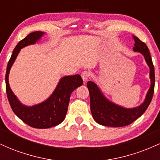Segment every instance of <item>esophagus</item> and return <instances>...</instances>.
<instances>
[{
  "mask_svg": "<svg viewBox=\"0 0 160 160\" xmlns=\"http://www.w3.org/2000/svg\"><path fill=\"white\" fill-rule=\"evenodd\" d=\"M89 76H90V74H89V73L88 72V71H82V74H81V77H82V79L83 80L84 82H86L87 81V80L89 79Z\"/></svg>",
  "mask_w": 160,
  "mask_h": 160,
  "instance_id": "esophagus-1",
  "label": "esophagus"
}]
</instances>
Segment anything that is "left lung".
I'll use <instances>...</instances> for the list:
<instances>
[{"label":"left lung","mask_w":160,"mask_h":160,"mask_svg":"<svg viewBox=\"0 0 160 160\" xmlns=\"http://www.w3.org/2000/svg\"><path fill=\"white\" fill-rule=\"evenodd\" d=\"M135 40L133 50L141 52L150 68V87L146 95L144 102L141 105L133 108H126L117 105L109 101L103 95L98 86L92 81H88L87 87L90 96V108L93 119L98 124L111 127H122L131 124L144 113L151 102L154 92L155 73L149 49L144 42L137 37L133 36Z\"/></svg>","instance_id":"left-lung-1"}]
</instances>
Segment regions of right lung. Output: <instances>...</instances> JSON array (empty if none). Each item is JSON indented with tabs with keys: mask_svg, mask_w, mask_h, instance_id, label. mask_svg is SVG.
Masks as SVG:
<instances>
[{
	"mask_svg": "<svg viewBox=\"0 0 160 160\" xmlns=\"http://www.w3.org/2000/svg\"><path fill=\"white\" fill-rule=\"evenodd\" d=\"M43 34L44 32H34L20 40L12 51L5 77L7 98L12 111L25 123L36 128H51L61 123L65 120L67 113L71 94L75 89L82 86L83 82L79 74L64 77L59 80L49 98L42 103L33 106L24 105L16 98L9 85V73L11 67L21 49L34 44Z\"/></svg>",
	"mask_w": 160,
	"mask_h": 160,
	"instance_id": "add662e5",
	"label": "right lung"
}]
</instances>
